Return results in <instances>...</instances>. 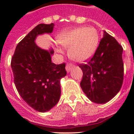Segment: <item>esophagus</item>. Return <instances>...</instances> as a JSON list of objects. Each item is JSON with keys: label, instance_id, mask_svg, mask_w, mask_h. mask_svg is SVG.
Masks as SVG:
<instances>
[{"label": "esophagus", "instance_id": "1", "mask_svg": "<svg viewBox=\"0 0 134 134\" xmlns=\"http://www.w3.org/2000/svg\"><path fill=\"white\" fill-rule=\"evenodd\" d=\"M73 64H72L70 63H68L67 64H66V70L67 72H70V70L72 68H73Z\"/></svg>", "mask_w": 134, "mask_h": 134}]
</instances>
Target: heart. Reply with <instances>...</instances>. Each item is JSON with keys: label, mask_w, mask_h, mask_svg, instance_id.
<instances>
[{"label": "heart", "mask_w": 134, "mask_h": 134, "mask_svg": "<svg viewBox=\"0 0 134 134\" xmlns=\"http://www.w3.org/2000/svg\"><path fill=\"white\" fill-rule=\"evenodd\" d=\"M99 41V35L94 27H78L64 31L58 36V42L70 48L69 56L73 60L82 62L91 58L95 52ZM58 52L61 49H58Z\"/></svg>", "instance_id": "heart-1"}]
</instances>
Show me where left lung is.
Returning <instances> with one entry per match:
<instances>
[{
	"label": "left lung",
	"mask_w": 134,
	"mask_h": 134,
	"mask_svg": "<svg viewBox=\"0 0 134 134\" xmlns=\"http://www.w3.org/2000/svg\"><path fill=\"white\" fill-rule=\"evenodd\" d=\"M123 48L106 31L93 56L79 67L83 72L80 86L93 102H108L119 93L124 81Z\"/></svg>",
	"instance_id": "obj_1"
}]
</instances>
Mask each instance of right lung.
<instances>
[{"mask_svg": "<svg viewBox=\"0 0 134 134\" xmlns=\"http://www.w3.org/2000/svg\"><path fill=\"white\" fill-rule=\"evenodd\" d=\"M54 23L40 24L17 44L11 58L16 88L28 105L40 112L54 107L61 94L60 79L66 75V64H55L51 55L54 50H45L35 43L38 35L50 34Z\"/></svg>", "mask_w": 134, "mask_h": 134, "instance_id": "1", "label": "right lung"}]
</instances>
